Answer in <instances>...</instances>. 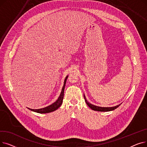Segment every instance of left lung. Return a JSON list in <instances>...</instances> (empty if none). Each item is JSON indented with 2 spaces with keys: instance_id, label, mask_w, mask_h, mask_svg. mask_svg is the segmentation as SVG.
<instances>
[{
  "instance_id": "obj_1",
  "label": "left lung",
  "mask_w": 147,
  "mask_h": 147,
  "mask_svg": "<svg viewBox=\"0 0 147 147\" xmlns=\"http://www.w3.org/2000/svg\"><path fill=\"white\" fill-rule=\"evenodd\" d=\"M84 100H85V102L87 104V105L92 110H93L94 111H113L115 109H116L117 108H118L120 104L115 106V107H98L96 105H94L93 104H91L90 103H89V102H88V101L86 100V98L84 95Z\"/></svg>"
}]
</instances>
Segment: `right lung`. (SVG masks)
Here are the masks:
<instances>
[{
  "mask_svg": "<svg viewBox=\"0 0 147 147\" xmlns=\"http://www.w3.org/2000/svg\"><path fill=\"white\" fill-rule=\"evenodd\" d=\"M67 78H68V76L66 77V78L65 79L64 83V86L63 87V89H62L61 94H60L59 98H58V99L55 102L53 103L51 105H50L49 106L43 108V109H36V110L35 109V110H34V109H29V108H28V109L29 110H30L31 111H34V112L38 113H41V114H42V113H49L54 111H55L56 110H57L58 108L61 105L62 103H63V98H64V89H65V83H66V81H67Z\"/></svg>",
  "mask_w": 147,
  "mask_h": 147,
  "instance_id": "right-lung-1",
  "label": "right lung"
}]
</instances>
